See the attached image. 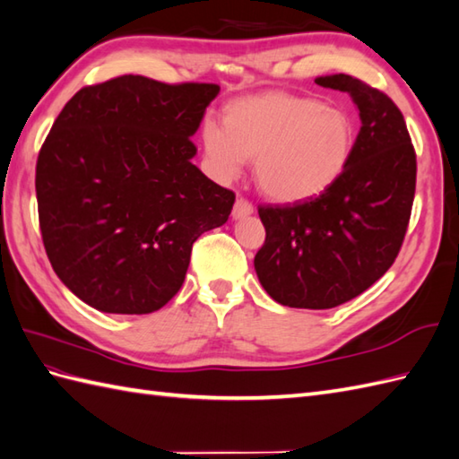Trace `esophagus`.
Returning a JSON list of instances; mask_svg holds the SVG:
<instances>
[{"label":"esophagus","instance_id":"esophagus-1","mask_svg":"<svg viewBox=\"0 0 459 459\" xmlns=\"http://www.w3.org/2000/svg\"><path fill=\"white\" fill-rule=\"evenodd\" d=\"M254 212V207L248 204L247 199H237V204H234V209H232V219L234 221H240V219H247L250 217Z\"/></svg>","mask_w":459,"mask_h":459}]
</instances>
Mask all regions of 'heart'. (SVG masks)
Segmentation results:
<instances>
[{
    "label": "heart",
    "instance_id": "b5f03b06",
    "mask_svg": "<svg viewBox=\"0 0 459 459\" xmlns=\"http://www.w3.org/2000/svg\"><path fill=\"white\" fill-rule=\"evenodd\" d=\"M201 143L217 179L237 178L254 162L255 186L265 199L301 205L328 194L346 174L358 126L338 105L264 91L229 103L222 126L207 123Z\"/></svg>",
    "mask_w": 459,
    "mask_h": 459
}]
</instances>
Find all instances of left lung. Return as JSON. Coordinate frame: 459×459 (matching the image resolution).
I'll return each mask as SVG.
<instances>
[{"instance_id":"1","label":"left lung","mask_w":459,"mask_h":459,"mask_svg":"<svg viewBox=\"0 0 459 459\" xmlns=\"http://www.w3.org/2000/svg\"><path fill=\"white\" fill-rule=\"evenodd\" d=\"M315 82L346 91L361 126L354 158L328 194L258 209L265 242L254 258L255 275L273 301L293 308L342 305L391 268L417 184V156L397 105L346 74Z\"/></svg>"}]
</instances>
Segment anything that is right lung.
Masks as SVG:
<instances>
[{
    "instance_id": "obj_1",
    "label": "right lung",
    "mask_w": 459,
    "mask_h": 459,
    "mask_svg": "<svg viewBox=\"0 0 459 459\" xmlns=\"http://www.w3.org/2000/svg\"><path fill=\"white\" fill-rule=\"evenodd\" d=\"M219 90L129 74L64 105L35 187L52 270L85 305L158 311L184 283L194 242L229 221L234 194L191 162Z\"/></svg>"
}]
</instances>
